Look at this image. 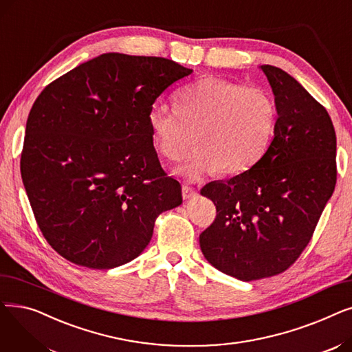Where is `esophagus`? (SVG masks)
I'll use <instances>...</instances> for the list:
<instances>
[{"label": "esophagus", "mask_w": 352, "mask_h": 352, "mask_svg": "<svg viewBox=\"0 0 352 352\" xmlns=\"http://www.w3.org/2000/svg\"><path fill=\"white\" fill-rule=\"evenodd\" d=\"M197 195H198V191L194 190L192 187H188V186L182 187V198L184 199H190V198H194Z\"/></svg>", "instance_id": "34e87169"}]
</instances>
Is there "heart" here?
<instances>
[{
	"instance_id": "heart-1",
	"label": "heart",
	"mask_w": 352,
	"mask_h": 352,
	"mask_svg": "<svg viewBox=\"0 0 352 352\" xmlns=\"http://www.w3.org/2000/svg\"><path fill=\"white\" fill-rule=\"evenodd\" d=\"M177 108L155 102L146 122L155 150L171 161L186 158L190 178L221 171L241 174L261 161L276 126V102L268 91L234 81L206 77L182 87Z\"/></svg>"
}]
</instances>
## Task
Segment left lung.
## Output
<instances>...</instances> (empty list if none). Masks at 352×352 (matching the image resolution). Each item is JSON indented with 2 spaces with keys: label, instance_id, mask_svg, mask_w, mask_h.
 I'll use <instances>...</instances> for the list:
<instances>
[{
  "label": "left lung",
  "instance_id": "1",
  "mask_svg": "<svg viewBox=\"0 0 352 352\" xmlns=\"http://www.w3.org/2000/svg\"><path fill=\"white\" fill-rule=\"evenodd\" d=\"M261 69L278 111L274 140L251 170L201 190L217 207L199 235L201 251L241 281L281 274L297 261L337 182V137L327 109L288 72Z\"/></svg>",
  "mask_w": 352,
  "mask_h": 352
}]
</instances>
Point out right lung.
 I'll return each mask as SVG.
<instances>
[{"mask_svg": "<svg viewBox=\"0 0 352 352\" xmlns=\"http://www.w3.org/2000/svg\"><path fill=\"white\" fill-rule=\"evenodd\" d=\"M192 69L107 52L48 84L25 126L21 177L47 243L65 260L109 270L150 244L155 218L182 202L148 128L150 107Z\"/></svg>", "mask_w": 352, "mask_h": 352, "instance_id": "right-lung-1", "label": "right lung"}]
</instances>
